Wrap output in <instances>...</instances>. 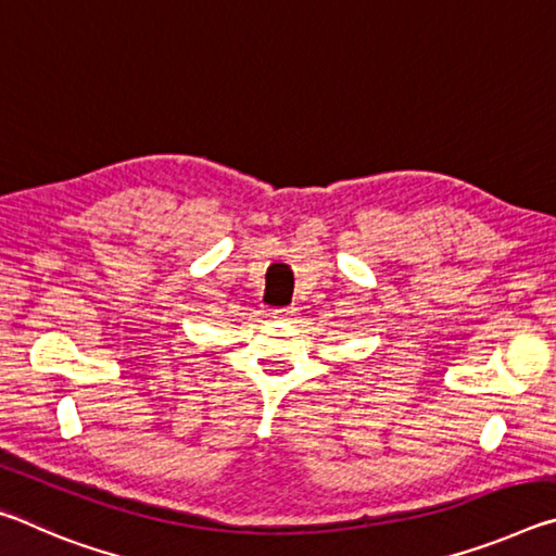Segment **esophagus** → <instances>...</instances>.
I'll return each instance as SVG.
<instances>
[{
    "instance_id": "obj_1",
    "label": "esophagus",
    "mask_w": 556,
    "mask_h": 556,
    "mask_svg": "<svg viewBox=\"0 0 556 556\" xmlns=\"http://www.w3.org/2000/svg\"><path fill=\"white\" fill-rule=\"evenodd\" d=\"M296 314H299L296 306H287V308H277L275 318H277V321H291V318H294Z\"/></svg>"
}]
</instances>
